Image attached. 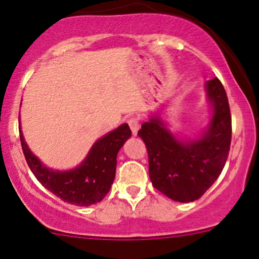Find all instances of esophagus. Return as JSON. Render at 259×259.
<instances>
[{
	"label": "esophagus",
	"mask_w": 259,
	"mask_h": 259,
	"mask_svg": "<svg viewBox=\"0 0 259 259\" xmlns=\"http://www.w3.org/2000/svg\"><path fill=\"white\" fill-rule=\"evenodd\" d=\"M127 124H129L130 129H132L133 135L138 134L139 126H140V119L138 116H132V118L127 119Z\"/></svg>",
	"instance_id": "esophagus-1"
}]
</instances>
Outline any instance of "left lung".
<instances>
[{
  "label": "left lung",
  "instance_id": "8db88e82",
  "mask_svg": "<svg viewBox=\"0 0 259 259\" xmlns=\"http://www.w3.org/2000/svg\"><path fill=\"white\" fill-rule=\"evenodd\" d=\"M206 87L214 113L199 140L181 143L158 118H151L138 132L147 150L152 186L182 203L200 198L218 180L229 157L232 125L226 91L217 77Z\"/></svg>",
  "mask_w": 259,
  "mask_h": 259
}]
</instances>
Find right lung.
<instances>
[{"instance_id": "1", "label": "right lung", "mask_w": 259, "mask_h": 259, "mask_svg": "<svg viewBox=\"0 0 259 259\" xmlns=\"http://www.w3.org/2000/svg\"><path fill=\"white\" fill-rule=\"evenodd\" d=\"M130 136L129 125H120L93 145L81 166L60 172L44 167L29 151L23 135L19 133L25 161L36 180L62 201L78 206L92 205L106 197L115 177L116 155Z\"/></svg>"}]
</instances>
